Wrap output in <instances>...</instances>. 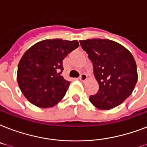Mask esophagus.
Masks as SVG:
<instances>
[{
    "label": "esophagus",
    "instance_id": "34e87169",
    "mask_svg": "<svg viewBox=\"0 0 147 147\" xmlns=\"http://www.w3.org/2000/svg\"><path fill=\"white\" fill-rule=\"evenodd\" d=\"M86 79H87V76H86V74H82L79 77V80L81 81H85Z\"/></svg>",
    "mask_w": 147,
    "mask_h": 147
}]
</instances>
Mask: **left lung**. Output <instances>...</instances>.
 Returning a JSON list of instances; mask_svg holds the SVG:
<instances>
[{
  "label": "left lung",
  "mask_w": 147,
  "mask_h": 147,
  "mask_svg": "<svg viewBox=\"0 0 147 147\" xmlns=\"http://www.w3.org/2000/svg\"><path fill=\"white\" fill-rule=\"evenodd\" d=\"M93 63L99 90L90 101L100 110H110L134 91L138 79L136 61L127 48L107 39L80 40Z\"/></svg>",
  "instance_id": "obj_1"
}]
</instances>
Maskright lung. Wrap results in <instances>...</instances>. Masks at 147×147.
Here are the masks:
<instances>
[{"mask_svg": "<svg viewBox=\"0 0 147 147\" xmlns=\"http://www.w3.org/2000/svg\"><path fill=\"white\" fill-rule=\"evenodd\" d=\"M78 47L77 40H44L25 52L18 64L17 80L27 100L48 108L63 99L70 86L61 75L63 60Z\"/></svg>", "mask_w": 147, "mask_h": 147, "instance_id": "1", "label": "right lung"}]
</instances>
